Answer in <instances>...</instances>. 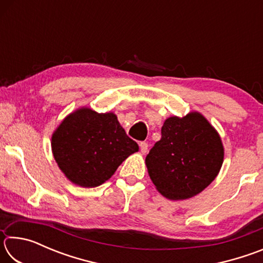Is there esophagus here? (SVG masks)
Wrapping results in <instances>:
<instances>
[{
    "label": "esophagus",
    "instance_id": "obj_1",
    "mask_svg": "<svg viewBox=\"0 0 263 263\" xmlns=\"http://www.w3.org/2000/svg\"><path fill=\"white\" fill-rule=\"evenodd\" d=\"M139 146H140V152L142 154H145L146 152H147V149H148V144H147V142L141 141L140 144H139Z\"/></svg>",
    "mask_w": 263,
    "mask_h": 263
}]
</instances>
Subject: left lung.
<instances>
[{
	"label": "left lung",
	"instance_id": "1",
	"mask_svg": "<svg viewBox=\"0 0 263 263\" xmlns=\"http://www.w3.org/2000/svg\"><path fill=\"white\" fill-rule=\"evenodd\" d=\"M224 159L220 137L201 114L166 119L146 157L151 180L164 197L185 199L216 179Z\"/></svg>",
	"mask_w": 263,
	"mask_h": 263
}]
</instances>
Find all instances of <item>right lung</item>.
<instances>
[{
    "label": "right lung",
    "instance_id": "add662e5",
    "mask_svg": "<svg viewBox=\"0 0 263 263\" xmlns=\"http://www.w3.org/2000/svg\"><path fill=\"white\" fill-rule=\"evenodd\" d=\"M138 149L116 115L88 108L70 114L52 136L58 166L73 183L84 188L104 183Z\"/></svg>",
    "mask_w": 263,
    "mask_h": 263
}]
</instances>
